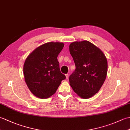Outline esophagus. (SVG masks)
Here are the masks:
<instances>
[{
	"label": "esophagus",
	"mask_w": 130,
	"mask_h": 130,
	"mask_svg": "<svg viewBox=\"0 0 130 130\" xmlns=\"http://www.w3.org/2000/svg\"><path fill=\"white\" fill-rule=\"evenodd\" d=\"M65 76H66V79H68L69 78V74H66Z\"/></svg>",
	"instance_id": "1"
}]
</instances>
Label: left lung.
<instances>
[{
    "instance_id": "obj_1",
    "label": "left lung",
    "mask_w": 130,
    "mask_h": 130,
    "mask_svg": "<svg viewBox=\"0 0 130 130\" xmlns=\"http://www.w3.org/2000/svg\"><path fill=\"white\" fill-rule=\"evenodd\" d=\"M69 51L76 69L69 77L70 85L80 97H92L106 78L107 60L100 49L88 41L70 44Z\"/></svg>"
}]
</instances>
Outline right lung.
I'll list each match as a JSON object with an SVG mask.
<instances>
[{"instance_id":"1","label":"right lung","mask_w":130,"mask_h":130,"mask_svg":"<svg viewBox=\"0 0 130 130\" xmlns=\"http://www.w3.org/2000/svg\"><path fill=\"white\" fill-rule=\"evenodd\" d=\"M64 44L50 42L38 47L30 54L23 66L24 79L33 94L41 99L52 96L56 92L62 80L58 55Z\"/></svg>"}]
</instances>
